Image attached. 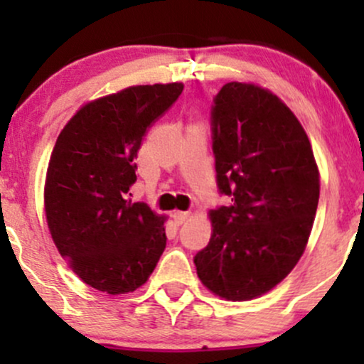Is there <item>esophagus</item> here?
Instances as JSON below:
<instances>
[{
    "label": "esophagus",
    "mask_w": 364,
    "mask_h": 364,
    "mask_svg": "<svg viewBox=\"0 0 364 364\" xmlns=\"http://www.w3.org/2000/svg\"><path fill=\"white\" fill-rule=\"evenodd\" d=\"M188 217H190V212H174L173 220L176 225H181L183 223H186Z\"/></svg>",
    "instance_id": "1"
}]
</instances>
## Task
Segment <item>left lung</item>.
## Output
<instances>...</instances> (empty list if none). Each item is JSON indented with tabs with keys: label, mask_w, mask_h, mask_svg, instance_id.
Segmentation results:
<instances>
[{
	"label": "left lung",
	"mask_w": 364,
	"mask_h": 364,
	"mask_svg": "<svg viewBox=\"0 0 364 364\" xmlns=\"http://www.w3.org/2000/svg\"><path fill=\"white\" fill-rule=\"evenodd\" d=\"M217 185L232 205L208 212L212 236L196 253L200 281L228 301L272 291L299 262L320 196L306 132L269 89L229 82L212 109Z\"/></svg>",
	"instance_id": "1"
}]
</instances>
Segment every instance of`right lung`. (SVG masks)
Segmentation results:
<instances>
[{"mask_svg":"<svg viewBox=\"0 0 364 364\" xmlns=\"http://www.w3.org/2000/svg\"><path fill=\"white\" fill-rule=\"evenodd\" d=\"M181 82L133 85L90 101L54 144L44 210L58 252L87 286L127 294L144 286L166 248V215L128 198L141 140L176 102Z\"/></svg>","mask_w":364,"mask_h":364,"instance_id":"1","label":"right lung"}]
</instances>
